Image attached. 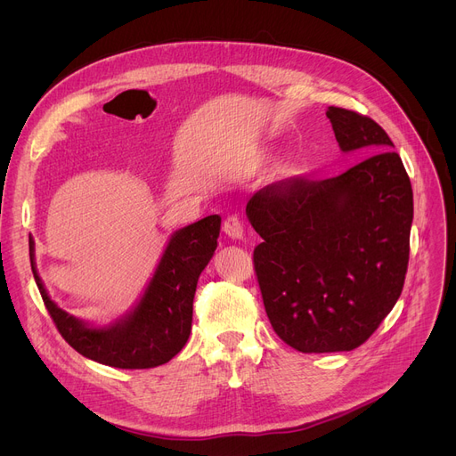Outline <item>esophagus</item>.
<instances>
[{
    "mask_svg": "<svg viewBox=\"0 0 456 456\" xmlns=\"http://www.w3.org/2000/svg\"><path fill=\"white\" fill-rule=\"evenodd\" d=\"M224 232L232 238V240H242L244 238V225L236 214H231L224 222Z\"/></svg>",
    "mask_w": 456,
    "mask_h": 456,
    "instance_id": "obj_1",
    "label": "esophagus"
}]
</instances>
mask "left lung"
<instances>
[{"label":"left lung","instance_id":"left-lung-1","mask_svg":"<svg viewBox=\"0 0 456 456\" xmlns=\"http://www.w3.org/2000/svg\"><path fill=\"white\" fill-rule=\"evenodd\" d=\"M344 153L362 159L338 177L286 179L258 190L246 214L266 314L301 353L362 346L401 296L414 200L394 142L371 118L329 107Z\"/></svg>","mask_w":456,"mask_h":456}]
</instances>
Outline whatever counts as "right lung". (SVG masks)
Here are the masks:
<instances>
[{
	"label": "right lung",
	"instance_id": "obj_1",
	"mask_svg": "<svg viewBox=\"0 0 456 456\" xmlns=\"http://www.w3.org/2000/svg\"><path fill=\"white\" fill-rule=\"evenodd\" d=\"M220 225V216L212 214L175 231L140 301L107 327L88 325L52 301L37 272L35 242L29 238L31 270L62 338L90 361L112 368L146 370L172 361L190 337L198 279L218 248Z\"/></svg>",
	"mask_w": 456,
	"mask_h": 456
}]
</instances>
